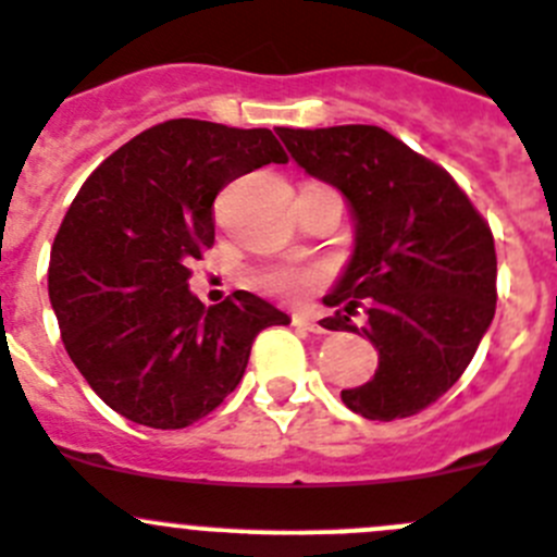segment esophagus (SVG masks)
<instances>
[{
  "mask_svg": "<svg viewBox=\"0 0 557 557\" xmlns=\"http://www.w3.org/2000/svg\"><path fill=\"white\" fill-rule=\"evenodd\" d=\"M297 322H302V325H306L308 331H313V333H327V327H331L325 322V317H322V313H299Z\"/></svg>",
  "mask_w": 557,
  "mask_h": 557,
  "instance_id": "esophagus-1",
  "label": "esophagus"
}]
</instances>
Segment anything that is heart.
Masks as SVG:
<instances>
[{
    "label": "heart",
    "instance_id": "obj_1",
    "mask_svg": "<svg viewBox=\"0 0 557 557\" xmlns=\"http://www.w3.org/2000/svg\"><path fill=\"white\" fill-rule=\"evenodd\" d=\"M319 280H322V272L317 265L297 263H280L258 274L260 288L269 294H277V297H299V294L311 292L313 285H319Z\"/></svg>",
    "mask_w": 557,
    "mask_h": 557
}]
</instances>
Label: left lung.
Returning <instances> with one entry per match:
<instances>
[{"instance_id": "left-lung-1", "label": "left lung", "mask_w": 557, "mask_h": 557, "mask_svg": "<svg viewBox=\"0 0 557 557\" xmlns=\"http://www.w3.org/2000/svg\"><path fill=\"white\" fill-rule=\"evenodd\" d=\"M294 162L350 205L356 246L327 331L364 333L379 350L367 384L342 389L367 420L418 414L471 364L496 313V249L487 221L432 159L379 125L277 128ZM361 307L368 325L356 329Z\"/></svg>"}]
</instances>
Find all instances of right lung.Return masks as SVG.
<instances>
[{
    "instance_id": "obj_1",
    "label": "right lung",
    "mask_w": 557,
    "mask_h": 557,
    "mask_svg": "<svg viewBox=\"0 0 557 557\" xmlns=\"http://www.w3.org/2000/svg\"><path fill=\"white\" fill-rule=\"evenodd\" d=\"M288 157L269 128L168 120L103 159L77 190L50 255V302L70 359L106 406L185 429L240 384L251 342L288 325L249 292L207 308L193 260L215 244L212 201Z\"/></svg>"
}]
</instances>
